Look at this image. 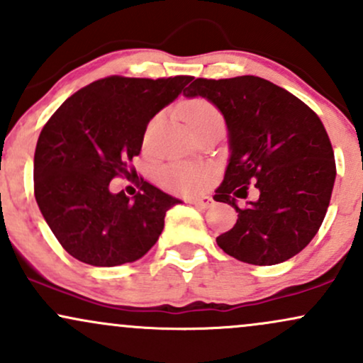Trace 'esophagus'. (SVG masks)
<instances>
[{
	"instance_id": "1",
	"label": "esophagus",
	"mask_w": 363,
	"mask_h": 363,
	"mask_svg": "<svg viewBox=\"0 0 363 363\" xmlns=\"http://www.w3.org/2000/svg\"><path fill=\"white\" fill-rule=\"evenodd\" d=\"M191 203H193L194 206L201 208V210H206V208H210L211 205H213V199H211L210 196H199V198L191 199Z\"/></svg>"
}]
</instances>
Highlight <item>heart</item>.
Returning <instances> with one entry per match:
<instances>
[{
	"label": "heart",
	"instance_id": "b5f03b06",
	"mask_svg": "<svg viewBox=\"0 0 363 363\" xmlns=\"http://www.w3.org/2000/svg\"><path fill=\"white\" fill-rule=\"evenodd\" d=\"M179 114L186 119V123L194 129L198 135L210 131V129L223 128V114L213 102L205 97H194L182 102L179 106ZM162 123V114L153 116L148 123L145 140H152ZM208 169L205 165L193 164V162H172L160 170V184L172 193H191L199 189L206 182Z\"/></svg>",
	"mask_w": 363,
	"mask_h": 363
}]
</instances>
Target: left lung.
I'll use <instances>...</instances> for the list:
<instances>
[{
  "label": "left lung",
  "mask_w": 363,
  "mask_h": 363,
  "mask_svg": "<svg viewBox=\"0 0 363 363\" xmlns=\"http://www.w3.org/2000/svg\"><path fill=\"white\" fill-rule=\"evenodd\" d=\"M186 97L201 95L222 111L230 160L215 201L239 215L234 228L216 237L223 252L257 266L298 254L326 216L336 162L326 128L301 99L259 77L196 78ZM257 199L237 207V197Z\"/></svg>",
  "instance_id": "1"
}]
</instances>
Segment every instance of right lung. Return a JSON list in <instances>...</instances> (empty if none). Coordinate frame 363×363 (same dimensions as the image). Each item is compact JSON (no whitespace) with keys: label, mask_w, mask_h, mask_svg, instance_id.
Instances as JSON below:
<instances>
[{"label":"right lung","mask_w":363,"mask_h":363,"mask_svg":"<svg viewBox=\"0 0 363 363\" xmlns=\"http://www.w3.org/2000/svg\"><path fill=\"white\" fill-rule=\"evenodd\" d=\"M191 80L112 74L74 91L44 124L34 157L35 201L78 261L118 266L155 245L165 213L181 201L143 179L133 199L111 193L109 184L131 176L150 119Z\"/></svg>","instance_id":"1"}]
</instances>
